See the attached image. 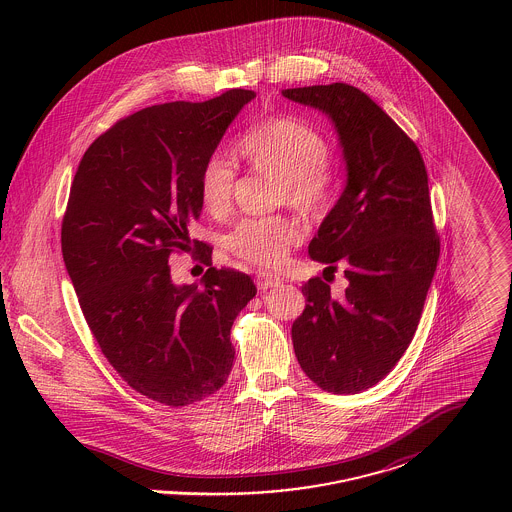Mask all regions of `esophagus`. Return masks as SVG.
Segmentation results:
<instances>
[{
	"label": "esophagus",
	"mask_w": 512,
	"mask_h": 512,
	"mask_svg": "<svg viewBox=\"0 0 512 512\" xmlns=\"http://www.w3.org/2000/svg\"><path fill=\"white\" fill-rule=\"evenodd\" d=\"M280 278L276 276V274H270V272H259L257 274V288L261 290V292H265L268 288H276V286H280Z\"/></svg>",
	"instance_id": "1"
}]
</instances>
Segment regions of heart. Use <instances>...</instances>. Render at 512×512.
I'll return each instance as SVG.
<instances>
[{
	"label": "heart",
	"instance_id": "heart-1",
	"mask_svg": "<svg viewBox=\"0 0 512 512\" xmlns=\"http://www.w3.org/2000/svg\"><path fill=\"white\" fill-rule=\"evenodd\" d=\"M240 153L257 172L280 178V197L293 205L318 213L324 211L334 194L328 171L330 146L326 138L307 122L270 119L247 130L240 140ZM236 169L220 155H211L199 174V197L207 213L224 215L232 205ZM297 222L282 215L244 219L228 236V249L261 267L282 263L290 247L299 244Z\"/></svg>",
	"mask_w": 512,
	"mask_h": 512
}]
</instances>
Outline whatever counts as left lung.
Instances as JSON below:
<instances>
[{"instance_id": "8db88e82", "label": "left lung", "mask_w": 512, "mask_h": 512, "mask_svg": "<svg viewBox=\"0 0 512 512\" xmlns=\"http://www.w3.org/2000/svg\"><path fill=\"white\" fill-rule=\"evenodd\" d=\"M324 113L338 132L347 182L309 255L341 263L349 286L332 297L311 278L293 322L295 357L318 388L359 393L378 384L413 341L438 267L428 174L413 140L355 86L282 90Z\"/></svg>"}]
</instances>
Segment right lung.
<instances>
[{"label":"right lung","mask_w":512,"mask_h":512,"mask_svg":"<svg viewBox=\"0 0 512 512\" xmlns=\"http://www.w3.org/2000/svg\"><path fill=\"white\" fill-rule=\"evenodd\" d=\"M251 90L203 103L146 107L86 149L61 226L80 309L111 366L132 390L186 407L220 390L232 370V324L255 297L253 280L211 267L213 247L190 240L199 174ZM197 250L204 286L171 282L168 257Z\"/></svg>","instance_id":"obj_1"}]
</instances>
